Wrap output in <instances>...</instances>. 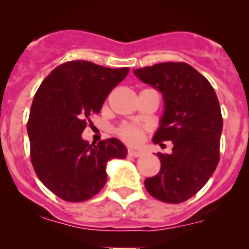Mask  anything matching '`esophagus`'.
<instances>
[{"instance_id": "34e87169", "label": "esophagus", "mask_w": 249, "mask_h": 249, "mask_svg": "<svg viewBox=\"0 0 249 249\" xmlns=\"http://www.w3.org/2000/svg\"><path fill=\"white\" fill-rule=\"evenodd\" d=\"M142 154H143L142 152H137V150H132V149L127 150V155H129V157L139 158V157H142Z\"/></svg>"}]
</instances>
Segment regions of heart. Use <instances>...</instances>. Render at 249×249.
<instances>
[{
  "mask_svg": "<svg viewBox=\"0 0 249 249\" xmlns=\"http://www.w3.org/2000/svg\"><path fill=\"white\" fill-rule=\"evenodd\" d=\"M147 127L136 124H123L118 127L117 134L125 143L130 145H140L144 140Z\"/></svg>",
  "mask_w": 249,
  "mask_h": 249,
  "instance_id": "1",
  "label": "heart"
}]
</instances>
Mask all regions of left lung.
<instances>
[{
	"label": "left lung",
	"instance_id": "left-lung-1",
	"mask_svg": "<svg viewBox=\"0 0 249 249\" xmlns=\"http://www.w3.org/2000/svg\"><path fill=\"white\" fill-rule=\"evenodd\" d=\"M134 73L164 97L165 112L153 142L173 143L171 154L158 153L160 172L144 180L145 189L162 202L187 201L219 162L223 118L217 95L211 83L185 62H161Z\"/></svg>",
	"mask_w": 249,
	"mask_h": 249
}]
</instances>
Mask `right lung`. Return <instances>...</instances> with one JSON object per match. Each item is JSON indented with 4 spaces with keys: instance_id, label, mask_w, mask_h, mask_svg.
Masks as SVG:
<instances>
[{
    "instance_id": "obj_1",
    "label": "right lung",
    "mask_w": 249,
    "mask_h": 249,
    "mask_svg": "<svg viewBox=\"0 0 249 249\" xmlns=\"http://www.w3.org/2000/svg\"><path fill=\"white\" fill-rule=\"evenodd\" d=\"M127 73V67L74 60L55 67L37 90L27 122L30 157L39 180L60 199H91L106 184L107 162L126 157L119 140L90 144L82 132Z\"/></svg>"
}]
</instances>
